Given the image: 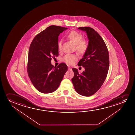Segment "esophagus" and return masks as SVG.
I'll return each mask as SVG.
<instances>
[{
	"label": "esophagus",
	"instance_id": "esophagus-1",
	"mask_svg": "<svg viewBox=\"0 0 135 135\" xmlns=\"http://www.w3.org/2000/svg\"><path fill=\"white\" fill-rule=\"evenodd\" d=\"M68 70H71V68L69 66H68Z\"/></svg>",
	"mask_w": 135,
	"mask_h": 135
}]
</instances>
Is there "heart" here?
<instances>
[{
    "mask_svg": "<svg viewBox=\"0 0 135 135\" xmlns=\"http://www.w3.org/2000/svg\"><path fill=\"white\" fill-rule=\"evenodd\" d=\"M66 37L75 45L76 50L78 52L83 54L86 52L88 47V43L86 40L82 39L83 36L81 33L76 31H72L68 33ZM57 48L59 51L61 50V41H59L57 43ZM78 59V56L75 54H67L63 58V61L67 64L71 65Z\"/></svg>",
    "mask_w": 135,
    "mask_h": 135,
    "instance_id": "heart-1",
    "label": "heart"
}]
</instances>
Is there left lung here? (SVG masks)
<instances>
[{"label":"left lung","instance_id":"8db88e82","mask_svg":"<svg viewBox=\"0 0 135 135\" xmlns=\"http://www.w3.org/2000/svg\"><path fill=\"white\" fill-rule=\"evenodd\" d=\"M78 30L85 32L89 40L88 47L78 65L85 70L79 74L78 69L72 68L74 77L71 79L74 89L78 94L90 96L102 87L108 71V51L102 37L92 28L79 27Z\"/></svg>","mask_w":135,"mask_h":135}]
</instances>
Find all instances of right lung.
Wrapping results in <instances>:
<instances>
[{"label": "right lung", "instance_id": "1", "mask_svg": "<svg viewBox=\"0 0 135 135\" xmlns=\"http://www.w3.org/2000/svg\"><path fill=\"white\" fill-rule=\"evenodd\" d=\"M68 28L50 26L35 36L30 46L27 71L30 79L39 92L48 94L59 87L68 67L61 63L56 67L51 64L52 57L59 55V34Z\"/></svg>", "mask_w": 135, "mask_h": 135}]
</instances>
